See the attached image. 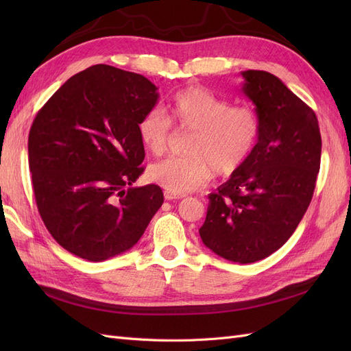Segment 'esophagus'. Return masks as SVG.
<instances>
[{
    "label": "esophagus",
    "instance_id": "obj_1",
    "mask_svg": "<svg viewBox=\"0 0 351 351\" xmlns=\"http://www.w3.org/2000/svg\"><path fill=\"white\" fill-rule=\"evenodd\" d=\"M164 196L167 200H176V199H183L184 195H176V193H171V192H164Z\"/></svg>",
    "mask_w": 351,
    "mask_h": 351
}]
</instances>
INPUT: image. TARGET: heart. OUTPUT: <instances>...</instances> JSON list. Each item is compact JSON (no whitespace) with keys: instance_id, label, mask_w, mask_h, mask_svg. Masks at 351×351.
<instances>
[{"instance_id":"1","label":"heart","mask_w":351,"mask_h":351,"mask_svg":"<svg viewBox=\"0 0 351 351\" xmlns=\"http://www.w3.org/2000/svg\"><path fill=\"white\" fill-rule=\"evenodd\" d=\"M161 108L147 111L137 132L151 154L164 155L173 141L171 119L178 129L192 132L189 156L169 158L149 168V176L167 192L186 195L205 186L217 173L230 176L244 164L259 136L258 114L246 105L230 102L200 86L178 90ZM170 119H168L167 117Z\"/></svg>"}]
</instances>
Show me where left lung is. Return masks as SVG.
Listing matches in <instances>:
<instances>
[{
  "label": "left lung",
  "instance_id": "8db88e82",
  "mask_svg": "<svg viewBox=\"0 0 351 351\" xmlns=\"http://www.w3.org/2000/svg\"><path fill=\"white\" fill-rule=\"evenodd\" d=\"M259 136L244 164L208 196L199 228L205 246L231 262L252 263L277 252L309 206L321 165V132L312 108L274 74L241 71Z\"/></svg>",
  "mask_w": 351,
  "mask_h": 351
}]
</instances>
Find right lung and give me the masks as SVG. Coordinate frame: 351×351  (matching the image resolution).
I'll return each instance as SVG.
<instances>
[{"instance_id":"obj_1","label":"right lung","mask_w":351,"mask_h":351,"mask_svg":"<svg viewBox=\"0 0 351 351\" xmlns=\"http://www.w3.org/2000/svg\"><path fill=\"white\" fill-rule=\"evenodd\" d=\"M142 74L105 64L74 74L36 114L29 168L42 221L60 246L90 262L132 249L164 202L143 173L137 132L159 98Z\"/></svg>"}]
</instances>
